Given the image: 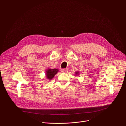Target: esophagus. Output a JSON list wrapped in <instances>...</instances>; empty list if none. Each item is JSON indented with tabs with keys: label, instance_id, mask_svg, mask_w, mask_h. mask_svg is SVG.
<instances>
[{
	"label": "esophagus",
	"instance_id": "1",
	"mask_svg": "<svg viewBox=\"0 0 126 126\" xmlns=\"http://www.w3.org/2000/svg\"><path fill=\"white\" fill-rule=\"evenodd\" d=\"M68 71V70L67 69H61V72L63 73H67Z\"/></svg>",
	"mask_w": 126,
	"mask_h": 126
}]
</instances>
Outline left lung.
<instances>
[{
    "mask_svg": "<svg viewBox=\"0 0 126 126\" xmlns=\"http://www.w3.org/2000/svg\"><path fill=\"white\" fill-rule=\"evenodd\" d=\"M79 71H76L75 72V75L76 76H78V75H79Z\"/></svg>",
    "mask_w": 126,
    "mask_h": 126,
    "instance_id": "8db88e82",
    "label": "left lung"
}]
</instances>
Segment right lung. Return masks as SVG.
I'll return each instance as SVG.
<instances>
[{"label":"right lung","instance_id":"right-lung-1","mask_svg":"<svg viewBox=\"0 0 126 126\" xmlns=\"http://www.w3.org/2000/svg\"><path fill=\"white\" fill-rule=\"evenodd\" d=\"M59 70L57 69H50V68H48L46 70V72H45V75H46V79L51 80H52L54 76L58 72Z\"/></svg>","mask_w":126,"mask_h":126}]
</instances>
